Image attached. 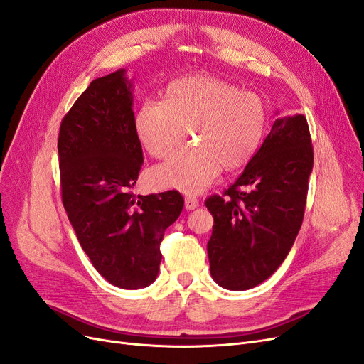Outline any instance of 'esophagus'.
<instances>
[{"label": "esophagus", "mask_w": 364, "mask_h": 364, "mask_svg": "<svg viewBox=\"0 0 364 364\" xmlns=\"http://www.w3.org/2000/svg\"><path fill=\"white\" fill-rule=\"evenodd\" d=\"M184 205L187 210H195L199 205V201L195 196H186L184 198Z\"/></svg>", "instance_id": "obj_1"}]
</instances>
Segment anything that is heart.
I'll return each mask as SVG.
<instances>
[{"mask_svg": "<svg viewBox=\"0 0 364 364\" xmlns=\"http://www.w3.org/2000/svg\"><path fill=\"white\" fill-rule=\"evenodd\" d=\"M266 124L267 105L259 93L201 74L172 81L166 101H146L136 116L140 142L156 159L168 157L191 130L196 145L181 149L151 173L156 187L186 193L207 189L220 168L245 166L259 149Z\"/></svg>", "mask_w": 364, "mask_h": 364, "instance_id": "b5f03b06", "label": "heart"}]
</instances>
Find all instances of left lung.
I'll return each instance as SVG.
<instances>
[{"instance_id":"obj_1","label":"left lung","mask_w":364,"mask_h":364,"mask_svg":"<svg viewBox=\"0 0 364 364\" xmlns=\"http://www.w3.org/2000/svg\"><path fill=\"white\" fill-rule=\"evenodd\" d=\"M311 169L306 116H286L275 119L236 183L205 199L215 219L210 274L220 287L252 289L284 262L302 224Z\"/></svg>"}]
</instances>
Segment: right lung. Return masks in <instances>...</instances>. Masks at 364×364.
<instances>
[{"mask_svg": "<svg viewBox=\"0 0 364 364\" xmlns=\"http://www.w3.org/2000/svg\"><path fill=\"white\" fill-rule=\"evenodd\" d=\"M125 69L93 80L58 133L62 201L93 267L121 289L154 283L165 230L178 219L177 191L132 192L144 165Z\"/></svg>", "mask_w": 364, "mask_h": 364, "instance_id": "obj_1", "label": "right lung"}]
</instances>
